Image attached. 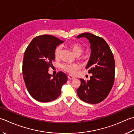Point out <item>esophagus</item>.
I'll list each match as a JSON object with an SVG mask.
<instances>
[{"label": "esophagus", "instance_id": "1", "mask_svg": "<svg viewBox=\"0 0 134 134\" xmlns=\"http://www.w3.org/2000/svg\"><path fill=\"white\" fill-rule=\"evenodd\" d=\"M68 79H69V80H73V79H75V77H74V76H71V75H69L68 76Z\"/></svg>", "mask_w": 134, "mask_h": 134}]
</instances>
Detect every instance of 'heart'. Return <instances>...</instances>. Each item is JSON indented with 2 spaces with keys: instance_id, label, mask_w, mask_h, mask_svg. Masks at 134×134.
Wrapping results in <instances>:
<instances>
[{
  "instance_id": "heart-1",
  "label": "heart",
  "mask_w": 134,
  "mask_h": 134,
  "mask_svg": "<svg viewBox=\"0 0 134 134\" xmlns=\"http://www.w3.org/2000/svg\"><path fill=\"white\" fill-rule=\"evenodd\" d=\"M68 47L72 50V52L74 53V54L79 56L81 55L83 52V47L81 44L77 42H69L68 44ZM62 51V48L60 46H58L56 47L54 51V56L56 59L59 58ZM80 65L77 64H63L62 65V68L65 72H66L71 75L75 74L77 70L80 69Z\"/></svg>"
}]
</instances>
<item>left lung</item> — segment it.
I'll use <instances>...</instances> for the list:
<instances>
[{"mask_svg": "<svg viewBox=\"0 0 134 134\" xmlns=\"http://www.w3.org/2000/svg\"><path fill=\"white\" fill-rule=\"evenodd\" d=\"M85 37L90 44L91 55L86 69L92 74L86 82L80 79L77 94L80 100L90 104H97L109 94L114 82L115 61L111 50L102 37L90 32L79 34L77 38Z\"/></svg>", "mask_w": 134, "mask_h": 134, "instance_id": "1", "label": "left lung"}]
</instances>
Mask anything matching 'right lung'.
Masks as SVG:
<instances>
[{
  "mask_svg": "<svg viewBox=\"0 0 134 134\" xmlns=\"http://www.w3.org/2000/svg\"><path fill=\"white\" fill-rule=\"evenodd\" d=\"M51 35H42L32 39L24 52L23 76L30 94L40 102H49L58 97L67 82L66 75L59 72L48 74L55 60L57 46L64 42Z\"/></svg>",
  "mask_w": 134,
  "mask_h": 134,
  "instance_id": "add662e5",
  "label": "right lung"
}]
</instances>
